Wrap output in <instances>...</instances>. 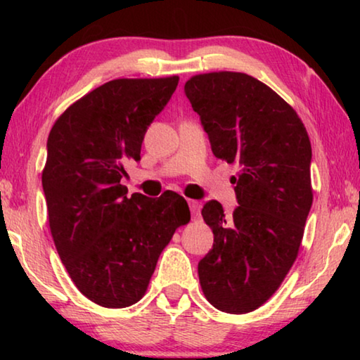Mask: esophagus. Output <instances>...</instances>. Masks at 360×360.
Wrapping results in <instances>:
<instances>
[{"label": "esophagus", "instance_id": "34e87169", "mask_svg": "<svg viewBox=\"0 0 360 360\" xmlns=\"http://www.w3.org/2000/svg\"><path fill=\"white\" fill-rule=\"evenodd\" d=\"M188 208L192 211V217L193 219H198L200 217V208H202V205L197 200H188Z\"/></svg>", "mask_w": 360, "mask_h": 360}]
</instances>
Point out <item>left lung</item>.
Instances as JSON below:
<instances>
[{"instance_id":"8db88e82","label":"left lung","mask_w":360,"mask_h":360,"mask_svg":"<svg viewBox=\"0 0 360 360\" xmlns=\"http://www.w3.org/2000/svg\"><path fill=\"white\" fill-rule=\"evenodd\" d=\"M219 160L236 163L231 216L211 200L202 210L214 245L198 262L203 294L231 314L275 294L298 254L313 203L311 143L281 96L245 72L198 75L184 85Z\"/></svg>"}]
</instances>
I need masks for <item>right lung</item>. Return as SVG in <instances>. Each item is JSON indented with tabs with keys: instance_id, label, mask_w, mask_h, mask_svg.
I'll return each mask as SVG.
<instances>
[{
	"instance_id": "add662e5",
	"label": "right lung",
	"mask_w": 360,
	"mask_h": 360,
	"mask_svg": "<svg viewBox=\"0 0 360 360\" xmlns=\"http://www.w3.org/2000/svg\"><path fill=\"white\" fill-rule=\"evenodd\" d=\"M178 82L114 79L72 103L49 133L42 191L52 238L72 283L100 307L141 300L158 255L191 221L176 192L129 197L120 184Z\"/></svg>"
}]
</instances>
